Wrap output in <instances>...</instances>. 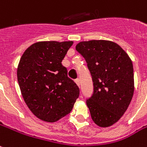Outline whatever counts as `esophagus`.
<instances>
[{"label":"esophagus","instance_id":"34e87169","mask_svg":"<svg viewBox=\"0 0 147 147\" xmlns=\"http://www.w3.org/2000/svg\"><path fill=\"white\" fill-rule=\"evenodd\" d=\"M75 82H76V83L77 84V86L79 87V86H80V81H79V79H78V78H77V79H76V80H75Z\"/></svg>","mask_w":147,"mask_h":147}]
</instances>
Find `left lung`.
Here are the masks:
<instances>
[{"label": "left lung", "mask_w": 147, "mask_h": 147, "mask_svg": "<svg viewBox=\"0 0 147 147\" xmlns=\"http://www.w3.org/2000/svg\"><path fill=\"white\" fill-rule=\"evenodd\" d=\"M76 51L87 62L93 93L86 100L96 125L109 127L125 113L134 92L133 66L126 51L113 41H81Z\"/></svg>", "instance_id": "left-lung-1"}]
</instances>
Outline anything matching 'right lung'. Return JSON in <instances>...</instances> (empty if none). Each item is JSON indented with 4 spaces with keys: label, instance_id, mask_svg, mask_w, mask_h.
<instances>
[{
    "label": "right lung",
    "instance_id": "add662e5",
    "mask_svg": "<svg viewBox=\"0 0 147 147\" xmlns=\"http://www.w3.org/2000/svg\"><path fill=\"white\" fill-rule=\"evenodd\" d=\"M73 41H39L21 56L17 76L21 95L34 116L55 123L70 113L79 88L61 61Z\"/></svg>",
    "mask_w": 147,
    "mask_h": 147
}]
</instances>
